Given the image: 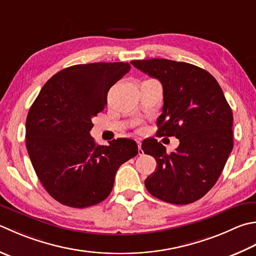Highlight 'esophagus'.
I'll use <instances>...</instances> for the list:
<instances>
[{
	"instance_id": "34e87169",
	"label": "esophagus",
	"mask_w": 256,
	"mask_h": 256,
	"mask_svg": "<svg viewBox=\"0 0 256 256\" xmlns=\"http://www.w3.org/2000/svg\"><path fill=\"white\" fill-rule=\"evenodd\" d=\"M138 154L141 155V154H143V151H142V148H141V145H142V141L141 140H138Z\"/></svg>"
}]
</instances>
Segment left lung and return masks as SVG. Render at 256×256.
I'll list each match as a JSON object with an SVG mask.
<instances>
[{
  "mask_svg": "<svg viewBox=\"0 0 256 256\" xmlns=\"http://www.w3.org/2000/svg\"><path fill=\"white\" fill-rule=\"evenodd\" d=\"M163 86V112L158 136H175L178 148L168 154L155 138L142 143L156 160V171L145 180L153 196L188 204L204 196L221 175L233 148V113L216 80L205 70L166 58L131 62Z\"/></svg>",
  "mask_w": 256,
  "mask_h": 256,
  "instance_id": "obj_1",
  "label": "left lung"
}]
</instances>
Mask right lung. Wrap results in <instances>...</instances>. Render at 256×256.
Segmentation results:
<instances>
[{"instance_id":"right-lung-1","label":"right lung","mask_w":256,"mask_h":256,"mask_svg":"<svg viewBox=\"0 0 256 256\" xmlns=\"http://www.w3.org/2000/svg\"><path fill=\"white\" fill-rule=\"evenodd\" d=\"M131 65L124 62L73 65L44 84L30 108L26 148L40 182L71 208H88L111 193L118 168L138 154L131 138L98 145L92 118L108 104V92Z\"/></svg>"}]
</instances>
